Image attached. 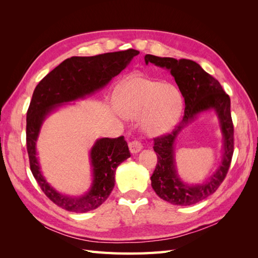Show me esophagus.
Instances as JSON below:
<instances>
[{
    "mask_svg": "<svg viewBox=\"0 0 258 258\" xmlns=\"http://www.w3.org/2000/svg\"><path fill=\"white\" fill-rule=\"evenodd\" d=\"M143 148V145L141 144V142H139V141H131V142H129V150H130V152L132 153V154H137V153H139L140 151H141Z\"/></svg>",
    "mask_w": 258,
    "mask_h": 258,
    "instance_id": "obj_1",
    "label": "esophagus"
}]
</instances>
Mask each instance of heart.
I'll return each mask as SVG.
<instances>
[{"instance_id":"heart-1","label":"heart","mask_w":258,"mask_h":258,"mask_svg":"<svg viewBox=\"0 0 258 258\" xmlns=\"http://www.w3.org/2000/svg\"><path fill=\"white\" fill-rule=\"evenodd\" d=\"M116 103L124 117H141V127L150 136L172 130L183 112V96L176 86L142 77L124 84L117 92Z\"/></svg>"}]
</instances>
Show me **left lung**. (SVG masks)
Wrapping results in <instances>:
<instances>
[{"instance_id": "8db88e82", "label": "left lung", "mask_w": 258, "mask_h": 258, "mask_svg": "<svg viewBox=\"0 0 258 258\" xmlns=\"http://www.w3.org/2000/svg\"><path fill=\"white\" fill-rule=\"evenodd\" d=\"M146 66L153 63L170 71L185 101L182 121L170 135L154 139L157 165L151 176L152 187L158 196L175 206H191L216 191L228 172L233 154V124L230 98L214 77L198 63L188 59H174L146 54ZM213 110L222 132V160L216 172L206 181L188 184L179 177L176 169L174 145L178 135L201 114Z\"/></svg>"}]
</instances>
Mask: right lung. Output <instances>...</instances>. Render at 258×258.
<instances>
[{
    "label": "right lung",
    "mask_w": 258,
    "mask_h": 258,
    "mask_svg": "<svg viewBox=\"0 0 258 258\" xmlns=\"http://www.w3.org/2000/svg\"><path fill=\"white\" fill-rule=\"evenodd\" d=\"M136 49L107 52L93 57H72L54 68L35 87L27 113V150L30 168L44 194L70 212L83 213L100 207L115 186L116 169L130 157L123 137L98 139L89 152L92 181L88 191L72 196L58 191L46 181L37 157L36 143L43 123L59 107L85 99L104 88L126 69Z\"/></svg>",
    "instance_id": "right-lung-1"
}]
</instances>
